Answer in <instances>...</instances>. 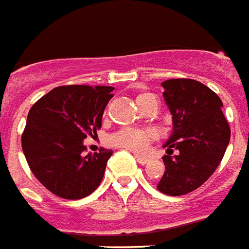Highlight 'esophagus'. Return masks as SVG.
Wrapping results in <instances>:
<instances>
[{"label": "esophagus", "mask_w": 249, "mask_h": 249, "mask_svg": "<svg viewBox=\"0 0 249 249\" xmlns=\"http://www.w3.org/2000/svg\"><path fill=\"white\" fill-rule=\"evenodd\" d=\"M136 160L139 163H140V164H146V163L149 162V160H150V158H149V157H144V156H139V154H136Z\"/></svg>", "instance_id": "esophagus-1"}]
</instances>
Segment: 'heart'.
<instances>
[{
	"instance_id": "1",
	"label": "heart",
	"mask_w": 249,
	"mask_h": 249,
	"mask_svg": "<svg viewBox=\"0 0 249 249\" xmlns=\"http://www.w3.org/2000/svg\"><path fill=\"white\" fill-rule=\"evenodd\" d=\"M153 95L149 92H141L136 96V101L139 107L144 104L145 101L148 100L149 97H152ZM157 139L156 131L153 130H141V128H122L118 132H115L112 137L110 141L112 144L119 148L128 149L132 152L136 153H142L148 149L149 144L153 140Z\"/></svg>"
}]
</instances>
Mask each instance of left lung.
Segmentation results:
<instances>
[{
    "instance_id": "left-lung-1",
    "label": "left lung",
    "mask_w": 249,
    "mask_h": 249,
    "mask_svg": "<svg viewBox=\"0 0 249 249\" xmlns=\"http://www.w3.org/2000/svg\"><path fill=\"white\" fill-rule=\"evenodd\" d=\"M163 97L174 131L163 146L166 171L157 185L167 196H184L203 185L217 168L230 141L221 99L196 79H168ZM174 150L179 153L172 156Z\"/></svg>"
}]
</instances>
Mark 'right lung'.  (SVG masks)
<instances>
[{
  "instance_id": "obj_1",
  "label": "right lung",
  "mask_w": 249,
  "mask_h": 249,
  "mask_svg": "<svg viewBox=\"0 0 249 249\" xmlns=\"http://www.w3.org/2000/svg\"><path fill=\"white\" fill-rule=\"evenodd\" d=\"M110 86H59L33 104L21 135L28 166L47 190L64 199H81L100 185L113 152L86 154L83 140L96 136Z\"/></svg>"
}]
</instances>
